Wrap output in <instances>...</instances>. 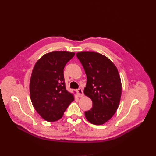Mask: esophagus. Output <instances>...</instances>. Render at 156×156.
Wrapping results in <instances>:
<instances>
[{"label":"esophagus","instance_id":"esophagus-1","mask_svg":"<svg viewBox=\"0 0 156 156\" xmlns=\"http://www.w3.org/2000/svg\"><path fill=\"white\" fill-rule=\"evenodd\" d=\"M76 91L78 92V96L80 97H82L83 96V90L81 88H78L76 90Z\"/></svg>","mask_w":156,"mask_h":156}]
</instances>
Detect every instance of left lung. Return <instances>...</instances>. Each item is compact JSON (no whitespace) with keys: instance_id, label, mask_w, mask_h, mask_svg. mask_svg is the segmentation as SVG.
Instances as JSON below:
<instances>
[{"instance_id":"left-lung-1","label":"left lung","mask_w":156,"mask_h":156,"mask_svg":"<svg viewBox=\"0 0 156 156\" xmlns=\"http://www.w3.org/2000/svg\"><path fill=\"white\" fill-rule=\"evenodd\" d=\"M76 56L87 78L84 94L90 98L92 108L85 112L92 124L101 125L117 111L121 96V78L116 66L107 57L95 52H80Z\"/></svg>"}]
</instances>
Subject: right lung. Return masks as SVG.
<instances>
[{
  "instance_id": "right-lung-1",
  "label": "right lung",
  "mask_w": 156,
  "mask_h": 156,
  "mask_svg": "<svg viewBox=\"0 0 156 156\" xmlns=\"http://www.w3.org/2000/svg\"><path fill=\"white\" fill-rule=\"evenodd\" d=\"M75 52L54 51L37 61L30 81V98L39 115L48 122L61 119L75 97L65 87L64 68Z\"/></svg>"
}]
</instances>
